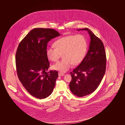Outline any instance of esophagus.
<instances>
[{
    "instance_id": "1",
    "label": "esophagus",
    "mask_w": 125,
    "mask_h": 125,
    "mask_svg": "<svg viewBox=\"0 0 125 125\" xmlns=\"http://www.w3.org/2000/svg\"><path fill=\"white\" fill-rule=\"evenodd\" d=\"M65 74L63 73H59V75L60 76H64Z\"/></svg>"
}]
</instances>
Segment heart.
<instances>
[{"label": "heart", "mask_w": 125, "mask_h": 125, "mask_svg": "<svg viewBox=\"0 0 125 125\" xmlns=\"http://www.w3.org/2000/svg\"><path fill=\"white\" fill-rule=\"evenodd\" d=\"M54 47H47L48 59L56 61L62 54L61 61L52 65V69L61 72L68 70L73 65H77L83 60L87 50V42L82 35H70L62 37L54 42Z\"/></svg>", "instance_id": "1"}]
</instances>
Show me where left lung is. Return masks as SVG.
Here are the masks:
<instances>
[{
    "mask_svg": "<svg viewBox=\"0 0 125 125\" xmlns=\"http://www.w3.org/2000/svg\"><path fill=\"white\" fill-rule=\"evenodd\" d=\"M90 41L89 49L82 62L70 73L72 80L69 87L72 92L78 97L93 93L97 88L106 70V53L101 40L88 28Z\"/></svg>",
    "mask_w": 125,
    "mask_h": 125,
    "instance_id": "left-lung-1",
    "label": "left lung"
}]
</instances>
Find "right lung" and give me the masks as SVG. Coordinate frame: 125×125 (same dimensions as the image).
<instances>
[{"instance_id":"add662e5","label":"right lung","mask_w":125,"mask_h":125,"mask_svg":"<svg viewBox=\"0 0 125 125\" xmlns=\"http://www.w3.org/2000/svg\"><path fill=\"white\" fill-rule=\"evenodd\" d=\"M60 35L53 29L35 28L19 44L15 56L18 78L30 94L37 98H45L53 92L58 73L48 72L50 63L46 51L48 42Z\"/></svg>"}]
</instances>
